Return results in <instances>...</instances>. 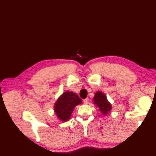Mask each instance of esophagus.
<instances>
[{"instance_id": "esophagus-1", "label": "esophagus", "mask_w": 156, "mask_h": 156, "mask_svg": "<svg viewBox=\"0 0 156 156\" xmlns=\"http://www.w3.org/2000/svg\"><path fill=\"white\" fill-rule=\"evenodd\" d=\"M84 104H88V98L85 99L84 100Z\"/></svg>"}]
</instances>
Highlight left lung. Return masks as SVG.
I'll return each mask as SVG.
<instances>
[{"mask_svg": "<svg viewBox=\"0 0 156 156\" xmlns=\"http://www.w3.org/2000/svg\"><path fill=\"white\" fill-rule=\"evenodd\" d=\"M94 104L99 108V111L103 115L108 114L112 109V105L108 102L104 93L101 91H97L93 98Z\"/></svg>", "mask_w": 156, "mask_h": 156, "instance_id": "8db88e82", "label": "left lung"}]
</instances>
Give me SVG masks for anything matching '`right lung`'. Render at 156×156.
<instances>
[{
    "label": "right lung",
    "instance_id": "right-lung-1",
    "mask_svg": "<svg viewBox=\"0 0 156 156\" xmlns=\"http://www.w3.org/2000/svg\"><path fill=\"white\" fill-rule=\"evenodd\" d=\"M82 102L81 99L77 94L68 90L63 93L57 100L55 103L54 110L59 120L66 122L71 117L75 107Z\"/></svg>",
    "mask_w": 156,
    "mask_h": 156
}]
</instances>
